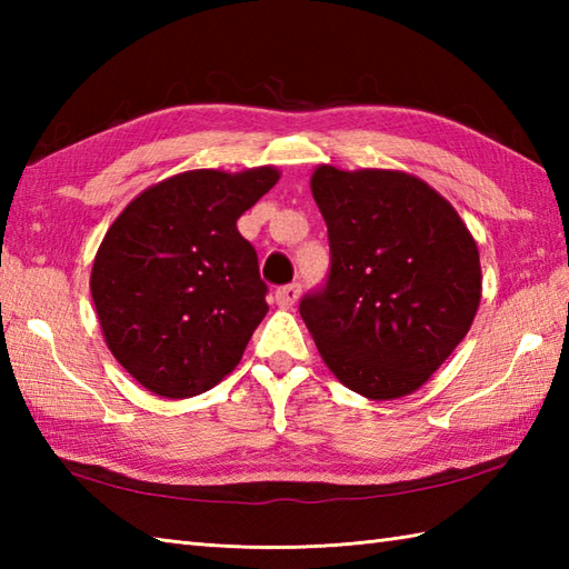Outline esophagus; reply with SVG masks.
Returning a JSON list of instances; mask_svg holds the SVG:
<instances>
[{
    "label": "esophagus",
    "instance_id": "1",
    "mask_svg": "<svg viewBox=\"0 0 569 569\" xmlns=\"http://www.w3.org/2000/svg\"><path fill=\"white\" fill-rule=\"evenodd\" d=\"M298 296H300V286L288 283V286L278 288V291H276V303H278V308H293Z\"/></svg>",
    "mask_w": 569,
    "mask_h": 569
}]
</instances>
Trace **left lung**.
<instances>
[{"label": "left lung", "instance_id": "obj_1", "mask_svg": "<svg viewBox=\"0 0 569 569\" xmlns=\"http://www.w3.org/2000/svg\"><path fill=\"white\" fill-rule=\"evenodd\" d=\"M310 190L328 224V286L300 300L325 365L349 391L393 401L455 352L481 300L479 249L426 180L322 163Z\"/></svg>", "mask_w": 569, "mask_h": 569}]
</instances>
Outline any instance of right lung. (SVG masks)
<instances>
[{"label":"right lung","mask_w":569,"mask_h":569,"mask_svg":"<svg viewBox=\"0 0 569 569\" xmlns=\"http://www.w3.org/2000/svg\"><path fill=\"white\" fill-rule=\"evenodd\" d=\"M278 178L273 166L196 168L141 190L107 229L92 303L110 352L147 391L198 396L241 361L269 306L237 220Z\"/></svg>","instance_id":"add662e5"}]
</instances>
